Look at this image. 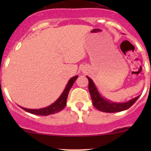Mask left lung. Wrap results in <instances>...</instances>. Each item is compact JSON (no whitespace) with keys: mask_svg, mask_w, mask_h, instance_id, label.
I'll list each match as a JSON object with an SVG mask.
<instances>
[{"mask_svg":"<svg viewBox=\"0 0 151 151\" xmlns=\"http://www.w3.org/2000/svg\"><path fill=\"white\" fill-rule=\"evenodd\" d=\"M88 80V88L93 104L96 109L104 112H118L126 110L135 103L139 96H137L126 102H113L101 96L93 81L87 76Z\"/></svg>","mask_w":151,"mask_h":151,"instance_id":"8db88e82","label":"left lung"}]
</instances>
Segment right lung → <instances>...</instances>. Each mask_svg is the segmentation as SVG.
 <instances>
[{
  "label": "right lung",
  "mask_w": 151,
  "mask_h": 151,
  "mask_svg": "<svg viewBox=\"0 0 151 151\" xmlns=\"http://www.w3.org/2000/svg\"><path fill=\"white\" fill-rule=\"evenodd\" d=\"M78 76H74V77H71L69 80H68V83L66 85V88L63 90V93L60 94L59 98L56 100L55 102L52 104H50V106H47L46 107L41 108V109H28V108L22 107L20 106L22 109H24L26 112H29V113L33 114V115H44V116H47L49 115H52V114L57 113V112H60L66 105V100L67 97H68V92H69L70 89L72 87L73 84L77 80Z\"/></svg>",
  "instance_id": "add662e5"
}]
</instances>
